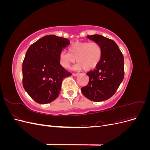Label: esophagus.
<instances>
[{"mask_svg":"<svg viewBox=\"0 0 150 150\" xmlns=\"http://www.w3.org/2000/svg\"><path fill=\"white\" fill-rule=\"evenodd\" d=\"M72 76H74V77H76V76H78V74H76V73H72Z\"/></svg>","mask_w":150,"mask_h":150,"instance_id":"obj_1","label":"esophagus"}]
</instances>
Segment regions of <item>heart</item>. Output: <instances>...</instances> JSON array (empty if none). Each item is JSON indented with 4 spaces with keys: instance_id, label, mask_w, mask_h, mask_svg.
Masks as SVG:
<instances>
[{
    "instance_id": "1",
    "label": "heart",
    "mask_w": 150,
    "mask_h": 150,
    "mask_svg": "<svg viewBox=\"0 0 150 150\" xmlns=\"http://www.w3.org/2000/svg\"><path fill=\"white\" fill-rule=\"evenodd\" d=\"M102 56V49L97 42H76L69 48V53L62 51L59 54V61L61 66L68 69L71 64L78 62L74 69H83L89 71L94 69L99 64Z\"/></svg>"
}]
</instances>
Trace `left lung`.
I'll return each mask as SVG.
<instances>
[{
  "label": "left lung",
  "mask_w": 150,
  "mask_h": 150,
  "mask_svg": "<svg viewBox=\"0 0 150 150\" xmlns=\"http://www.w3.org/2000/svg\"><path fill=\"white\" fill-rule=\"evenodd\" d=\"M87 38L100 45L102 56L96 68L86 74L89 83L81 90L89 100L103 101L116 93L123 80V55L114 40L99 34L88 35Z\"/></svg>",
  "instance_id": "obj_1"
}]
</instances>
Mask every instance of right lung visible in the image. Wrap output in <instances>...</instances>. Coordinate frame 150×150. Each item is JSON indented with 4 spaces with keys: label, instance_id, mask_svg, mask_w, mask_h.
<instances>
[{
    "label": "right lung",
    "instance_id": "add662e5",
    "mask_svg": "<svg viewBox=\"0 0 150 150\" xmlns=\"http://www.w3.org/2000/svg\"><path fill=\"white\" fill-rule=\"evenodd\" d=\"M68 39L55 35L44 36L33 44L22 64L24 88L39 104L51 103L57 98L63 79L71 76L59 61V54L69 46Z\"/></svg>",
    "mask_w": 150,
    "mask_h": 150
}]
</instances>
